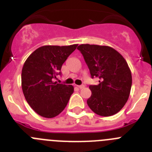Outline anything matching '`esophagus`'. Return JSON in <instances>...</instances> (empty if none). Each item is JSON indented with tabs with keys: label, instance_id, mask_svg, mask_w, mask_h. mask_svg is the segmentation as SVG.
I'll use <instances>...</instances> for the list:
<instances>
[{
	"label": "esophagus",
	"instance_id": "esophagus-1",
	"mask_svg": "<svg viewBox=\"0 0 152 152\" xmlns=\"http://www.w3.org/2000/svg\"><path fill=\"white\" fill-rule=\"evenodd\" d=\"M77 87L79 88V89H82V88H85V86L84 85H83V86H77Z\"/></svg>",
	"mask_w": 152,
	"mask_h": 152
}]
</instances>
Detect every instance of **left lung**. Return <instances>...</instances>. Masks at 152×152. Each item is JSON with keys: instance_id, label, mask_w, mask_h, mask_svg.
Masks as SVG:
<instances>
[{"instance_id": "left-lung-1", "label": "left lung", "mask_w": 152, "mask_h": 152, "mask_svg": "<svg viewBox=\"0 0 152 152\" xmlns=\"http://www.w3.org/2000/svg\"><path fill=\"white\" fill-rule=\"evenodd\" d=\"M83 54L91 78H98L97 86H90L91 96L87 103L99 115L111 116L124 107L130 96L132 75L122 55L107 46L82 44Z\"/></svg>"}]
</instances>
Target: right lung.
I'll return each instance as SVG.
<instances>
[{"instance_id":"1","label":"right lung","mask_w":152,"mask_h":152,"mask_svg":"<svg viewBox=\"0 0 152 152\" xmlns=\"http://www.w3.org/2000/svg\"><path fill=\"white\" fill-rule=\"evenodd\" d=\"M78 44L43 46L29 55L22 70V88L27 102L42 117L54 118L67 105L73 86L53 82L61 75L62 64Z\"/></svg>"}]
</instances>
